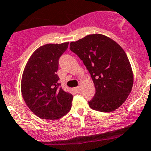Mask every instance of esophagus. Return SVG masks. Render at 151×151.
<instances>
[{"mask_svg": "<svg viewBox=\"0 0 151 151\" xmlns=\"http://www.w3.org/2000/svg\"><path fill=\"white\" fill-rule=\"evenodd\" d=\"M75 90H76V92H77V93H79V92L81 91V87H80V86L76 87L75 88Z\"/></svg>", "mask_w": 151, "mask_h": 151, "instance_id": "obj_1", "label": "esophagus"}]
</instances>
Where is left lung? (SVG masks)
Listing matches in <instances>:
<instances>
[{
  "mask_svg": "<svg viewBox=\"0 0 151 151\" xmlns=\"http://www.w3.org/2000/svg\"><path fill=\"white\" fill-rule=\"evenodd\" d=\"M90 73L96 88L89 106L100 112H112L121 107L131 92L133 73L121 46L109 37L92 34L70 43Z\"/></svg>",
  "mask_w": 151,
  "mask_h": 151,
  "instance_id": "8db88e82",
  "label": "left lung"
}]
</instances>
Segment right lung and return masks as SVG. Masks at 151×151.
I'll return each instance as SVG.
<instances>
[{"mask_svg": "<svg viewBox=\"0 0 151 151\" xmlns=\"http://www.w3.org/2000/svg\"><path fill=\"white\" fill-rule=\"evenodd\" d=\"M68 44L38 47L24 67L21 83L23 99L29 110L42 119H59L71 109L73 95L59 87L56 74L58 59Z\"/></svg>", "mask_w": 151, "mask_h": 151, "instance_id": "right-lung-1", "label": "right lung"}]
</instances>
